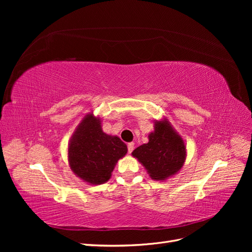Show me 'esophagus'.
I'll list each match as a JSON object with an SVG mask.
<instances>
[{
    "instance_id": "1",
    "label": "esophagus",
    "mask_w": 252,
    "mask_h": 252,
    "mask_svg": "<svg viewBox=\"0 0 252 252\" xmlns=\"http://www.w3.org/2000/svg\"><path fill=\"white\" fill-rule=\"evenodd\" d=\"M133 149H134V143H132V142L128 143V152H129V154H131Z\"/></svg>"
}]
</instances>
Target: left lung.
<instances>
[{"instance_id":"8db88e82","label":"left lung","mask_w":252,"mask_h":252,"mask_svg":"<svg viewBox=\"0 0 252 252\" xmlns=\"http://www.w3.org/2000/svg\"><path fill=\"white\" fill-rule=\"evenodd\" d=\"M154 127L148 143L135 148L131 155L152 180L166 181L182 169L187 157L186 145L167 118L156 120Z\"/></svg>"}]
</instances>
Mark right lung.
<instances>
[{"label":"right lung","mask_w":252,"mask_h":252,"mask_svg":"<svg viewBox=\"0 0 252 252\" xmlns=\"http://www.w3.org/2000/svg\"><path fill=\"white\" fill-rule=\"evenodd\" d=\"M127 146L117 135L102 130V120L94 112L87 113L75 128L68 143V164L72 172L90 185L104 184Z\"/></svg>","instance_id":"add662e5"}]
</instances>
